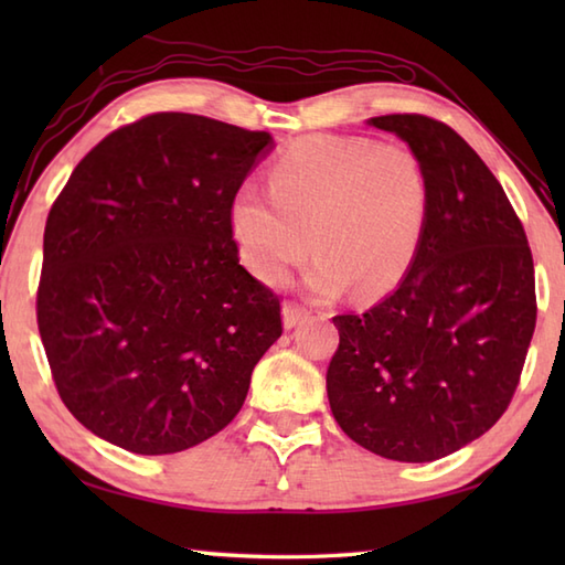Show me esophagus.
I'll return each instance as SVG.
<instances>
[{"label":"esophagus","mask_w":565,"mask_h":565,"mask_svg":"<svg viewBox=\"0 0 565 565\" xmlns=\"http://www.w3.org/2000/svg\"><path fill=\"white\" fill-rule=\"evenodd\" d=\"M284 328L286 330H291V328H296V326H301V322L310 316L308 313V308H303V306H298V303H284Z\"/></svg>","instance_id":"1"}]
</instances>
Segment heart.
<instances>
[{"label": "heart", "mask_w": 565, "mask_h": 565, "mask_svg": "<svg viewBox=\"0 0 565 565\" xmlns=\"http://www.w3.org/2000/svg\"><path fill=\"white\" fill-rule=\"evenodd\" d=\"M269 194L245 186L227 209L239 262L281 284L313 247L320 296H386L411 271L429 221L425 162L403 142L306 136L271 164Z\"/></svg>", "instance_id": "1"}]
</instances>
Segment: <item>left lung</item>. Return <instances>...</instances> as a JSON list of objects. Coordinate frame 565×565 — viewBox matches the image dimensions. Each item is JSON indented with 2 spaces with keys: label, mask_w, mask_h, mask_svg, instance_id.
Listing matches in <instances>:
<instances>
[{
  "label": "left lung",
  "mask_w": 565,
  "mask_h": 565,
  "mask_svg": "<svg viewBox=\"0 0 565 565\" xmlns=\"http://www.w3.org/2000/svg\"><path fill=\"white\" fill-rule=\"evenodd\" d=\"M425 162L429 221L411 271L362 316H334L328 366L338 425L383 459L425 463L508 411L536 326L534 262L495 174L447 124L369 118Z\"/></svg>",
  "instance_id": "8db88e82"
}]
</instances>
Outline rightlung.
<instances>
[{
  "label": "right lung",
  "instance_id": "obj_1",
  "mask_svg": "<svg viewBox=\"0 0 565 565\" xmlns=\"http://www.w3.org/2000/svg\"><path fill=\"white\" fill-rule=\"evenodd\" d=\"M271 148L264 130L150 114L60 191L35 313L60 398L97 437L177 454L239 413L281 306L239 264L227 209Z\"/></svg>",
  "mask_w": 565,
  "mask_h": 565
}]
</instances>
